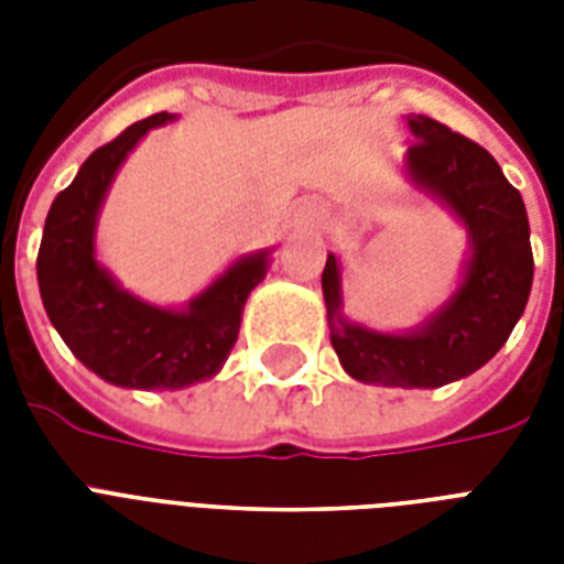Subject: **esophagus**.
<instances>
[{
    "label": "esophagus",
    "instance_id": "esophagus-1",
    "mask_svg": "<svg viewBox=\"0 0 564 564\" xmlns=\"http://www.w3.org/2000/svg\"><path fill=\"white\" fill-rule=\"evenodd\" d=\"M327 219V210L325 204L316 202V198H307V202H301L292 213V225L295 228H304V230H313V228H322Z\"/></svg>",
    "mask_w": 564,
    "mask_h": 564
}]
</instances>
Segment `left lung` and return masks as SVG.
Listing matches in <instances>:
<instances>
[{"instance_id": "obj_1", "label": "left lung", "mask_w": 564, "mask_h": 564, "mask_svg": "<svg viewBox=\"0 0 564 564\" xmlns=\"http://www.w3.org/2000/svg\"><path fill=\"white\" fill-rule=\"evenodd\" d=\"M415 143L403 154L412 187L442 204L468 234L456 290L410 330H375L345 316L343 263L330 251L325 292L330 345L343 369L371 386L438 389L482 369L518 325L533 286L524 198L482 145L430 117H406Z\"/></svg>"}]
</instances>
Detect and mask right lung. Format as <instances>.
<instances>
[{"instance_id": "obj_1", "label": "right lung", "mask_w": 564, "mask_h": 564, "mask_svg": "<svg viewBox=\"0 0 564 564\" xmlns=\"http://www.w3.org/2000/svg\"><path fill=\"white\" fill-rule=\"evenodd\" d=\"M172 119L154 113L96 149L52 202L40 242L37 283L48 322L93 375L122 389L172 392L219 375L248 295L272 263V248L242 254L184 307L143 301L99 263L96 228L119 166L152 128Z\"/></svg>"}]
</instances>
